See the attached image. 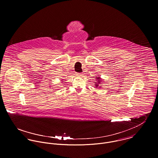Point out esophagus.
I'll list each match as a JSON object with an SVG mask.
<instances>
[{
  "label": "esophagus",
  "mask_w": 158,
  "mask_h": 158,
  "mask_svg": "<svg viewBox=\"0 0 158 158\" xmlns=\"http://www.w3.org/2000/svg\"><path fill=\"white\" fill-rule=\"evenodd\" d=\"M83 74L81 73H77V75H78V76H81Z\"/></svg>",
  "instance_id": "34e87169"
}]
</instances>
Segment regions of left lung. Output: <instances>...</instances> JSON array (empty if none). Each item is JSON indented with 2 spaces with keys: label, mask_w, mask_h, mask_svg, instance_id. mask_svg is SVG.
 Listing matches in <instances>:
<instances>
[{
  "label": "left lung",
  "mask_w": 158,
  "mask_h": 158,
  "mask_svg": "<svg viewBox=\"0 0 158 158\" xmlns=\"http://www.w3.org/2000/svg\"><path fill=\"white\" fill-rule=\"evenodd\" d=\"M97 78L98 79V80H97V81H97V83H96L97 84H95V85H96V86H95L96 87H97V86H98V83H100V81H101V80H100V77H97Z\"/></svg>",
  "instance_id": "obj_1"
}]
</instances>
